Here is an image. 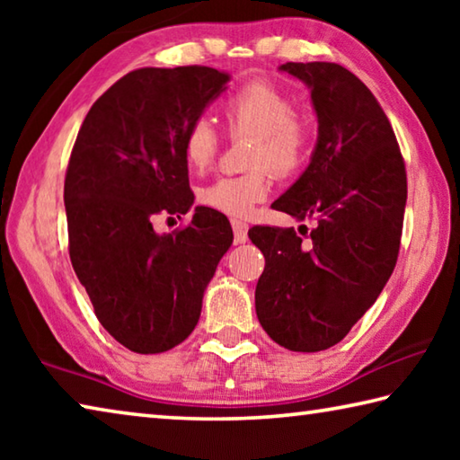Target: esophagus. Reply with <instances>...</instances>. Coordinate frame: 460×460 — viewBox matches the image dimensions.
I'll return each mask as SVG.
<instances>
[{
    "label": "esophagus",
    "mask_w": 460,
    "mask_h": 460,
    "mask_svg": "<svg viewBox=\"0 0 460 460\" xmlns=\"http://www.w3.org/2000/svg\"><path fill=\"white\" fill-rule=\"evenodd\" d=\"M231 227H233V237H235V243H245V241H247V229H249L247 221L241 219V217H233Z\"/></svg>",
    "instance_id": "esophagus-1"
}]
</instances>
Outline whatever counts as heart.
Instances as JSON below:
<instances>
[{
    "instance_id": "heart-1",
    "label": "heart",
    "mask_w": 460,
    "mask_h": 460,
    "mask_svg": "<svg viewBox=\"0 0 460 460\" xmlns=\"http://www.w3.org/2000/svg\"><path fill=\"white\" fill-rule=\"evenodd\" d=\"M221 115L231 136H249L243 174L221 176L200 190L207 207L245 215L268 199L274 172L288 176L305 164L313 147V123L294 111L290 95L270 81H249L223 101ZM219 150V134L207 118L194 119L184 134L182 155L194 172H205Z\"/></svg>"
}]
</instances>
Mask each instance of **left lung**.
I'll return each mask as SVG.
<instances>
[{"instance_id":"1","label":"left lung","mask_w":460,"mask_h":460,"mask_svg":"<svg viewBox=\"0 0 460 460\" xmlns=\"http://www.w3.org/2000/svg\"><path fill=\"white\" fill-rule=\"evenodd\" d=\"M279 68L310 87L318 144L305 174L271 207L316 225L306 241L294 227L249 229L266 258L255 313L278 345L314 353L345 339L392 276L408 178L392 123L351 71L337 62Z\"/></svg>"}]
</instances>
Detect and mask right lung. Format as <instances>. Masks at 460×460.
<instances>
[{"mask_svg":"<svg viewBox=\"0 0 460 460\" xmlns=\"http://www.w3.org/2000/svg\"><path fill=\"white\" fill-rule=\"evenodd\" d=\"M229 76L211 66L137 68L89 109L65 176L68 255L93 310L129 351L152 355L189 337L233 231L197 207L172 233L155 215L190 211L184 134Z\"/></svg>","mask_w":460,"mask_h":460,"instance_id":"1","label":"right lung"}]
</instances>
